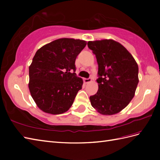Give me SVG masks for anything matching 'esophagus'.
I'll return each instance as SVG.
<instances>
[{
  "instance_id": "1",
  "label": "esophagus",
  "mask_w": 160,
  "mask_h": 160,
  "mask_svg": "<svg viewBox=\"0 0 160 160\" xmlns=\"http://www.w3.org/2000/svg\"><path fill=\"white\" fill-rule=\"evenodd\" d=\"M84 82L85 83H89L91 82V78H84Z\"/></svg>"
}]
</instances>
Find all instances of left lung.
<instances>
[{"label": "left lung", "instance_id": "8db88e82", "mask_svg": "<svg viewBox=\"0 0 160 160\" xmlns=\"http://www.w3.org/2000/svg\"><path fill=\"white\" fill-rule=\"evenodd\" d=\"M98 64V92L90 96L92 107L102 115L118 113L134 97L139 82L138 65L125 47L113 40L89 41Z\"/></svg>", "mask_w": 160, "mask_h": 160}]
</instances>
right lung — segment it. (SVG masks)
Instances as JSON below:
<instances>
[{"mask_svg":"<svg viewBox=\"0 0 160 160\" xmlns=\"http://www.w3.org/2000/svg\"><path fill=\"white\" fill-rule=\"evenodd\" d=\"M86 45L85 40L60 38L37 51L29 67V89L40 109L53 115L69 109L82 87L75 61Z\"/></svg>","mask_w":160,"mask_h":160,"instance_id":"add662e5","label":"right lung"}]
</instances>
